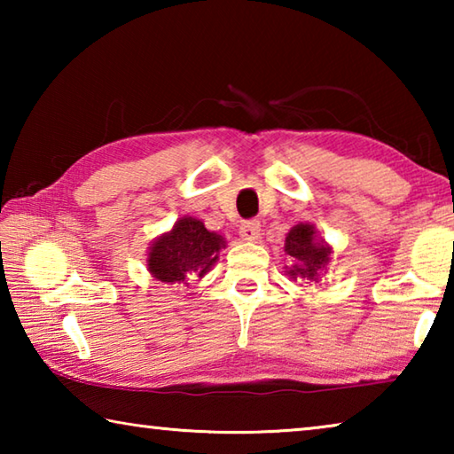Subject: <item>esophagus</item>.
I'll return each instance as SVG.
<instances>
[{"label":"esophagus","instance_id":"1","mask_svg":"<svg viewBox=\"0 0 454 454\" xmlns=\"http://www.w3.org/2000/svg\"><path fill=\"white\" fill-rule=\"evenodd\" d=\"M240 238L244 242H256L260 238V222L248 220L240 226Z\"/></svg>","mask_w":454,"mask_h":454}]
</instances>
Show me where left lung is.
Returning a JSON list of instances; mask_svg holds the SVG:
<instances>
[{"label": "left lung", "instance_id": "obj_1", "mask_svg": "<svg viewBox=\"0 0 454 454\" xmlns=\"http://www.w3.org/2000/svg\"><path fill=\"white\" fill-rule=\"evenodd\" d=\"M284 252L292 258L286 274L292 280H309L318 282L326 274V268L333 256V246L320 240L317 226L310 222H298L296 226L290 228L284 240Z\"/></svg>", "mask_w": 454, "mask_h": 454}]
</instances>
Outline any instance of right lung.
Masks as SVG:
<instances>
[{"instance_id":"right-lung-1","label":"right lung","mask_w":454,"mask_h":454,"mask_svg":"<svg viewBox=\"0 0 454 454\" xmlns=\"http://www.w3.org/2000/svg\"><path fill=\"white\" fill-rule=\"evenodd\" d=\"M226 248V238L210 232L202 220L182 216L172 230L150 244L148 272L164 284H188L190 278H204Z\"/></svg>"}]
</instances>
